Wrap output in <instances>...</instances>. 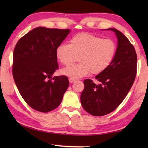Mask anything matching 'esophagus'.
Segmentation results:
<instances>
[{
  "instance_id": "1",
  "label": "esophagus",
  "mask_w": 148,
  "mask_h": 148,
  "mask_svg": "<svg viewBox=\"0 0 148 148\" xmlns=\"http://www.w3.org/2000/svg\"><path fill=\"white\" fill-rule=\"evenodd\" d=\"M69 81L70 83H73V82H75V79H73V78H69Z\"/></svg>"
}]
</instances>
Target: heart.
<instances>
[{"label":"heart","mask_w":148,"mask_h":148,"mask_svg":"<svg viewBox=\"0 0 148 148\" xmlns=\"http://www.w3.org/2000/svg\"><path fill=\"white\" fill-rule=\"evenodd\" d=\"M70 44H61L56 48V57L64 65H69L76 55L80 63L63 69L62 74L71 78L86 76L90 72L98 75L110 66L116 51L113 40L103 39L89 33H80L72 37Z\"/></svg>","instance_id":"heart-1"}]
</instances>
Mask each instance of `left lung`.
<instances>
[{
	"label": "left lung",
	"mask_w": 148,
	"mask_h": 148,
	"mask_svg": "<svg viewBox=\"0 0 148 148\" xmlns=\"http://www.w3.org/2000/svg\"><path fill=\"white\" fill-rule=\"evenodd\" d=\"M117 38L116 54L110 66L95 77L101 84L84 80V90L81 94V103L90 114L101 116L114 110L128 94L136 76L137 54L126 36L114 28Z\"/></svg>",
	"instance_id": "left-lung-1"
}]
</instances>
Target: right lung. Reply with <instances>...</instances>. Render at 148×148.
I'll use <instances>...</instances> for the list:
<instances>
[{
	"label": "right lung",
	"instance_id": "add662e5",
	"mask_svg": "<svg viewBox=\"0 0 148 148\" xmlns=\"http://www.w3.org/2000/svg\"><path fill=\"white\" fill-rule=\"evenodd\" d=\"M70 29L38 27L26 34L13 52V75L23 100L34 110L48 112L59 106L69 82L66 76L50 79L58 68L56 48Z\"/></svg>",
	"mask_w": 148,
	"mask_h": 148
}]
</instances>
